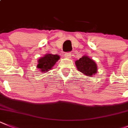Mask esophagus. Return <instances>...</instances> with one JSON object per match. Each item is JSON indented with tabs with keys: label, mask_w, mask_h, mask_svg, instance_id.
Segmentation results:
<instances>
[{
	"label": "esophagus",
	"mask_w": 128,
	"mask_h": 128,
	"mask_svg": "<svg viewBox=\"0 0 128 128\" xmlns=\"http://www.w3.org/2000/svg\"><path fill=\"white\" fill-rule=\"evenodd\" d=\"M64 57L66 58H70L71 57V53H66L64 54Z\"/></svg>",
	"instance_id": "obj_1"
}]
</instances>
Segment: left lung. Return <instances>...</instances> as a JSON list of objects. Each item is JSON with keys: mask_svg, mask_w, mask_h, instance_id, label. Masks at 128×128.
Instances as JSON below:
<instances>
[{"mask_svg": "<svg viewBox=\"0 0 128 128\" xmlns=\"http://www.w3.org/2000/svg\"><path fill=\"white\" fill-rule=\"evenodd\" d=\"M75 65L78 71L83 74L92 77L98 72V66L94 60L88 56H84L75 61Z\"/></svg>", "mask_w": 128, "mask_h": 128, "instance_id": "left-lung-1", "label": "left lung"}]
</instances>
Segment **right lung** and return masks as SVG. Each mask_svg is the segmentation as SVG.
<instances>
[{
    "mask_svg": "<svg viewBox=\"0 0 128 128\" xmlns=\"http://www.w3.org/2000/svg\"><path fill=\"white\" fill-rule=\"evenodd\" d=\"M59 59L60 56L58 55L46 54L38 59L37 68L41 72H46L53 68L54 66Z\"/></svg>",
    "mask_w": 128,
    "mask_h": 128,
    "instance_id": "obj_1",
    "label": "right lung"
}]
</instances>
